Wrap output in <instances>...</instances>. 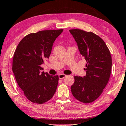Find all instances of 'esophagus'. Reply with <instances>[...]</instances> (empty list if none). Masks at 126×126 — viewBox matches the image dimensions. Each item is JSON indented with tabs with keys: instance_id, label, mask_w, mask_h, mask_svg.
Wrapping results in <instances>:
<instances>
[{
	"instance_id": "1",
	"label": "esophagus",
	"mask_w": 126,
	"mask_h": 126,
	"mask_svg": "<svg viewBox=\"0 0 126 126\" xmlns=\"http://www.w3.org/2000/svg\"><path fill=\"white\" fill-rule=\"evenodd\" d=\"M67 76L66 75L64 74H60L59 75V79H63L64 77H66Z\"/></svg>"
}]
</instances>
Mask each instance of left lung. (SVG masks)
<instances>
[{
  "instance_id": "left-lung-1",
  "label": "left lung",
  "mask_w": 126,
  "mask_h": 126,
  "mask_svg": "<svg viewBox=\"0 0 126 126\" xmlns=\"http://www.w3.org/2000/svg\"><path fill=\"white\" fill-rule=\"evenodd\" d=\"M82 56L87 62L86 74L75 76L71 86L73 96L82 103H91L99 97L110 79L112 58L106 44L98 35L81 29H70Z\"/></svg>"
}]
</instances>
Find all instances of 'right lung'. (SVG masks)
Wrapping results in <instances>:
<instances>
[{
    "label": "right lung",
    "instance_id": "add662e5",
    "mask_svg": "<svg viewBox=\"0 0 126 126\" xmlns=\"http://www.w3.org/2000/svg\"><path fill=\"white\" fill-rule=\"evenodd\" d=\"M63 29L46 30L24 37L14 52L12 70L27 98L36 104L49 101L56 92L58 75L41 71V65L49 58L56 38Z\"/></svg>",
    "mask_w": 126,
    "mask_h": 126
}]
</instances>
